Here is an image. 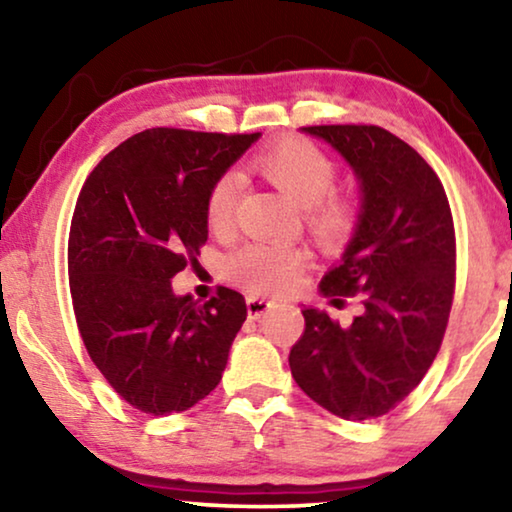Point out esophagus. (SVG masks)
Instances as JSON below:
<instances>
[{"label":"esophagus","instance_id":"obj_1","mask_svg":"<svg viewBox=\"0 0 512 512\" xmlns=\"http://www.w3.org/2000/svg\"><path fill=\"white\" fill-rule=\"evenodd\" d=\"M272 300L263 298V296H249L247 298V312H249V319H261L265 312L272 310Z\"/></svg>","mask_w":512,"mask_h":512}]
</instances>
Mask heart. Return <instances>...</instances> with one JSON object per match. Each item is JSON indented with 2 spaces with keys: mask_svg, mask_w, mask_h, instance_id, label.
<instances>
[{
  "mask_svg": "<svg viewBox=\"0 0 512 512\" xmlns=\"http://www.w3.org/2000/svg\"><path fill=\"white\" fill-rule=\"evenodd\" d=\"M254 167L279 191L305 207V223L319 240L340 242L352 233L356 221L354 202L335 193L338 165L303 137H284L254 158ZM240 177L223 172L209 186L205 219L212 230H226L233 223ZM310 254L300 244L249 242L228 256V275L251 291L282 293L291 289L305 270Z\"/></svg>",
  "mask_w": 512,
  "mask_h": 512,
  "instance_id": "heart-1",
  "label": "heart"
}]
</instances>
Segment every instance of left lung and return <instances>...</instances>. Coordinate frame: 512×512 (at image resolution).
<instances>
[{
	"label": "left lung",
	"mask_w": 512,
	"mask_h": 512,
	"mask_svg": "<svg viewBox=\"0 0 512 512\" xmlns=\"http://www.w3.org/2000/svg\"><path fill=\"white\" fill-rule=\"evenodd\" d=\"M303 130L331 144L361 184L352 242L319 284L333 303L359 298L361 312L340 324L305 307V331L289 366L314 403L361 422L394 410L436 359L454 298V221L438 174L389 130Z\"/></svg>",
	"instance_id": "left-lung-1"
}]
</instances>
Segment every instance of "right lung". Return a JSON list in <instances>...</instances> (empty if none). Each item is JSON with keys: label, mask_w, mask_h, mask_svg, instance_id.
I'll return each instance as SVG.
<instances>
[{"label": "right lung", "mask_w": 512, "mask_h": 512, "mask_svg": "<svg viewBox=\"0 0 512 512\" xmlns=\"http://www.w3.org/2000/svg\"><path fill=\"white\" fill-rule=\"evenodd\" d=\"M261 132H137L83 184L67 244L76 326L118 396L146 415L184 412L216 389L237 331L242 293L219 286L205 305L170 279L207 242L205 200Z\"/></svg>", "instance_id": "1"}]
</instances>
